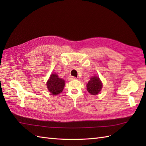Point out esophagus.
<instances>
[{
  "instance_id": "34e87169",
  "label": "esophagus",
  "mask_w": 146,
  "mask_h": 146,
  "mask_svg": "<svg viewBox=\"0 0 146 146\" xmlns=\"http://www.w3.org/2000/svg\"><path fill=\"white\" fill-rule=\"evenodd\" d=\"M76 77H73V76H70L68 77V80L69 81H72V80H76Z\"/></svg>"
}]
</instances>
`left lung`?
I'll return each mask as SVG.
<instances>
[{"label": "left lung", "mask_w": 146, "mask_h": 146, "mask_svg": "<svg viewBox=\"0 0 146 146\" xmlns=\"http://www.w3.org/2000/svg\"><path fill=\"white\" fill-rule=\"evenodd\" d=\"M87 91L92 95L99 94L102 88V83L101 82L99 77L97 76L92 77L86 85Z\"/></svg>", "instance_id": "left-lung-1"}]
</instances>
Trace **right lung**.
Wrapping results in <instances>:
<instances>
[{
	"label": "right lung",
	"instance_id": "right-lung-1",
	"mask_svg": "<svg viewBox=\"0 0 146 146\" xmlns=\"http://www.w3.org/2000/svg\"><path fill=\"white\" fill-rule=\"evenodd\" d=\"M65 81L60 78L56 74H52L47 82L48 90L52 95L57 96L61 93L64 89Z\"/></svg>",
	"mask_w": 146,
	"mask_h": 146
}]
</instances>
